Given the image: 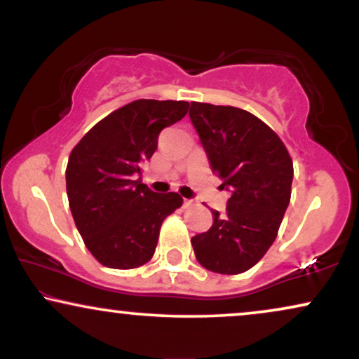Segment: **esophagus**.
I'll use <instances>...</instances> for the list:
<instances>
[{"label":"esophagus","instance_id":"obj_1","mask_svg":"<svg viewBox=\"0 0 359 359\" xmlns=\"http://www.w3.org/2000/svg\"><path fill=\"white\" fill-rule=\"evenodd\" d=\"M194 204V201L193 199H184L183 201V205L184 208H189V205H193Z\"/></svg>","mask_w":359,"mask_h":359}]
</instances>
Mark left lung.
Here are the masks:
<instances>
[{"instance_id":"obj_1","label":"left lung","mask_w":359,"mask_h":359,"mask_svg":"<svg viewBox=\"0 0 359 359\" xmlns=\"http://www.w3.org/2000/svg\"><path fill=\"white\" fill-rule=\"evenodd\" d=\"M189 117L214 171L229 191L227 214L191 238L205 269L238 274L255 266L276 238L292 184V160L258 117L233 106L191 102Z\"/></svg>"}]
</instances>
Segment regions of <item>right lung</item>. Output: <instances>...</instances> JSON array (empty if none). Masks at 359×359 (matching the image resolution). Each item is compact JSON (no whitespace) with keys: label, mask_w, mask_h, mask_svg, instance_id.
<instances>
[{"label":"right lung","mask_w":359,"mask_h":359,"mask_svg":"<svg viewBox=\"0 0 359 359\" xmlns=\"http://www.w3.org/2000/svg\"><path fill=\"white\" fill-rule=\"evenodd\" d=\"M186 101L139 100L97 122L72 150L67 194L76 229L101 264L132 269L154 257L161 222L183 204L178 193H154L137 176L160 132L183 119Z\"/></svg>","instance_id":"right-lung-1"}]
</instances>
